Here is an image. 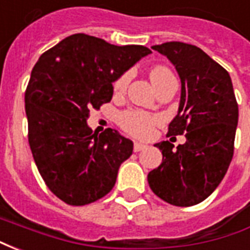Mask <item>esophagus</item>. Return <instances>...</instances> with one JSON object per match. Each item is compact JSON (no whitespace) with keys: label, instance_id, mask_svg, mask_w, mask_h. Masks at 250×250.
Returning <instances> with one entry per match:
<instances>
[{"label":"esophagus","instance_id":"esophagus-1","mask_svg":"<svg viewBox=\"0 0 250 250\" xmlns=\"http://www.w3.org/2000/svg\"><path fill=\"white\" fill-rule=\"evenodd\" d=\"M146 145H143V143H139V142H135L134 143V151L138 152L141 151V150H143V148H146Z\"/></svg>","mask_w":250,"mask_h":250}]
</instances>
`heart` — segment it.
<instances>
[{"mask_svg": "<svg viewBox=\"0 0 250 250\" xmlns=\"http://www.w3.org/2000/svg\"><path fill=\"white\" fill-rule=\"evenodd\" d=\"M173 76L171 71L163 65H157L151 68L150 71V79L154 85H157L158 83L163 82L165 79ZM130 73H125L115 82V91H123L128 83ZM120 125L125 128L128 134L138 138H147L151 135L152 128L157 123V119L151 115L142 112V111H125L120 115L119 118Z\"/></svg>", "mask_w": 250, "mask_h": 250, "instance_id": "obj_1", "label": "heart"}]
</instances>
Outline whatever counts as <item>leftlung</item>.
<instances>
[{
  "label": "left lung",
  "instance_id": "left-lung-1",
  "mask_svg": "<svg viewBox=\"0 0 250 250\" xmlns=\"http://www.w3.org/2000/svg\"><path fill=\"white\" fill-rule=\"evenodd\" d=\"M166 56L181 79L178 114L167 135L186 134L174 148L157 143L162 163L147 175L154 193L174 206H193L209 197L225 177L234 151L238 105L225 68L201 48L179 41L154 45Z\"/></svg>",
  "mask_w": 250,
  "mask_h": 250
}]
</instances>
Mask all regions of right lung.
Wrapping results in <instances>:
<instances>
[{
  "instance_id": "1",
  "label": "right lung",
  "mask_w": 250,
  "mask_h": 250,
  "mask_svg": "<svg viewBox=\"0 0 250 250\" xmlns=\"http://www.w3.org/2000/svg\"><path fill=\"white\" fill-rule=\"evenodd\" d=\"M150 53L76 33L33 66L25 92L29 146L46 186L65 204H91L115 186L134 143L112 128L92 134L89 109L111 102L112 83Z\"/></svg>"
}]
</instances>
